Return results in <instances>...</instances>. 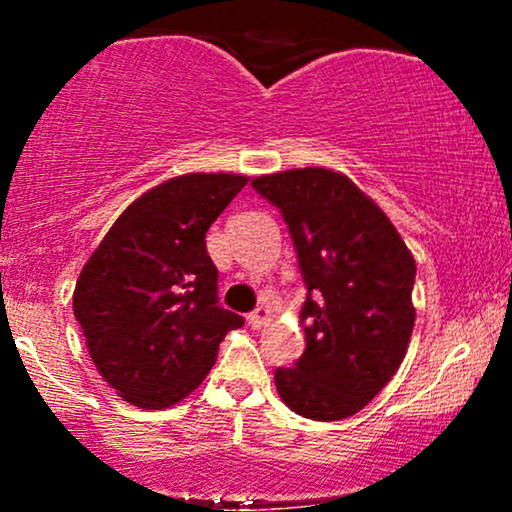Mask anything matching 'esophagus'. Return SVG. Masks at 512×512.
I'll return each mask as SVG.
<instances>
[{
	"mask_svg": "<svg viewBox=\"0 0 512 512\" xmlns=\"http://www.w3.org/2000/svg\"><path fill=\"white\" fill-rule=\"evenodd\" d=\"M269 315H272V310H269V305H257L255 310L248 315V322L250 327H255V330H260L264 322L269 320Z\"/></svg>",
	"mask_w": 512,
	"mask_h": 512,
	"instance_id": "34e87169",
	"label": "esophagus"
}]
</instances>
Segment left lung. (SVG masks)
<instances>
[{
    "instance_id": "1",
    "label": "left lung",
    "mask_w": 512,
    "mask_h": 512,
    "mask_svg": "<svg viewBox=\"0 0 512 512\" xmlns=\"http://www.w3.org/2000/svg\"><path fill=\"white\" fill-rule=\"evenodd\" d=\"M252 187L284 216L308 286L305 351L276 368L279 397L313 421L361 411L407 354L416 310V262L385 211L346 175L293 168Z\"/></svg>"
}]
</instances>
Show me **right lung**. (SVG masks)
I'll return each mask as SVG.
<instances>
[{
	"mask_svg": "<svg viewBox=\"0 0 512 512\" xmlns=\"http://www.w3.org/2000/svg\"><path fill=\"white\" fill-rule=\"evenodd\" d=\"M245 175L187 173L122 211L81 269L74 315L98 373L139 409H166L202 385L243 317L221 308L207 231Z\"/></svg>",
	"mask_w": 512,
	"mask_h": 512,
	"instance_id": "right-lung-1",
	"label": "right lung"
}]
</instances>
